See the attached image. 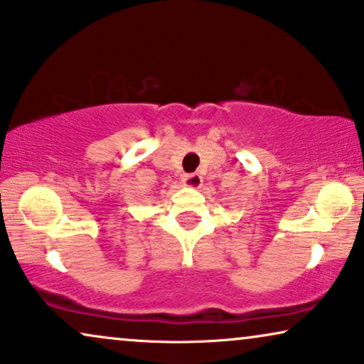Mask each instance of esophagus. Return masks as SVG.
<instances>
[{"label":"esophagus","instance_id":"obj_1","mask_svg":"<svg viewBox=\"0 0 364 364\" xmlns=\"http://www.w3.org/2000/svg\"><path fill=\"white\" fill-rule=\"evenodd\" d=\"M183 186L191 187V189H199L203 186V177L199 173H187L183 175Z\"/></svg>","mask_w":364,"mask_h":364}]
</instances>
